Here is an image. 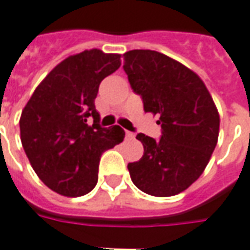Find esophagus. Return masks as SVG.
Instances as JSON below:
<instances>
[{
	"label": "esophagus",
	"mask_w": 250,
	"mask_h": 250,
	"mask_svg": "<svg viewBox=\"0 0 250 250\" xmlns=\"http://www.w3.org/2000/svg\"><path fill=\"white\" fill-rule=\"evenodd\" d=\"M126 139H129V140L134 139V133H133V132H129V130H126Z\"/></svg>",
	"instance_id": "34e87169"
}]
</instances>
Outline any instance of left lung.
I'll return each instance as SVG.
<instances>
[{
  "label": "left lung",
  "mask_w": 250,
  "mask_h": 250,
  "mask_svg": "<svg viewBox=\"0 0 250 250\" xmlns=\"http://www.w3.org/2000/svg\"><path fill=\"white\" fill-rule=\"evenodd\" d=\"M124 71L145 111L159 116L160 139L139 133L144 146L129 163L134 186L153 196L185 191L199 178L217 145L219 116L208 90L190 68L150 49L124 54Z\"/></svg>",
  "instance_id": "8db88e82"
}]
</instances>
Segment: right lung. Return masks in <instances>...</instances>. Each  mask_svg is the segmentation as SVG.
Wrapping results in <instances>:
<instances>
[{"mask_svg":"<svg viewBox=\"0 0 250 250\" xmlns=\"http://www.w3.org/2000/svg\"><path fill=\"white\" fill-rule=\"evenodd\" d=\"M120 58L100 49L67 58L44 78L21 113V143L32 168L60 195L93 190L102 153L125 137L118 125L101 126L94 105L100 83L118 70ZM91 118L93 125L87 124Z\"/></svg>","mask_w":250,"mask_h":250,"instance_id":"add662e5","label":"right lung"}]
</instances>
